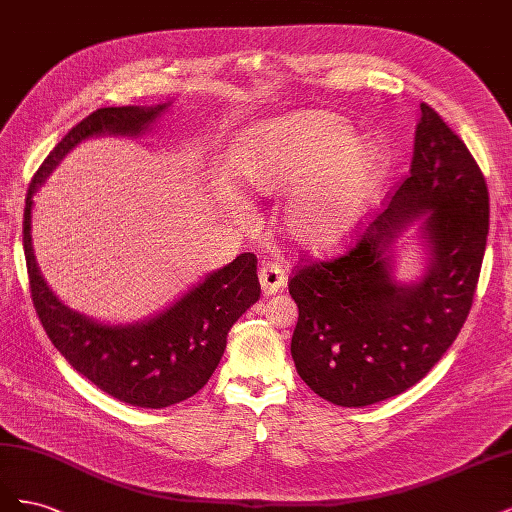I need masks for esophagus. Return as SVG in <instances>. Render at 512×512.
Returning a JSON list of instances; mask_svg holds the SVG:
<instances>
[{
	"instance_id": "obj_1",
	"label": "esophagus",
	"mask_w": 512,
	"mask_h": 512,
	"mask_svg": "<svg viewBox=\"0 0 512 512\" xmlns=\"http://www.w3.org/2000/svg\"><path fill=\"white\" fill-rule=\"evenodd\" d=\"M258 280L262 292L271 297V294L280 292L286 286V271L280 265V262H262V267L258 271Z\"/></svg>"
}]
</instances>
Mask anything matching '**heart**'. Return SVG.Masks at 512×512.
I'll use <instances>...</instances> for the list:
<instances>
[{
    "mask_svg": "<svg viewBox=\"0 0 512 512\" xmlns=\"http://www.w3.org/2000/svg\"><path fill=\"white\" fill-rule=\"evenodd\" d=\"M247 181L262 194H294L286 228L307 250L342 243L389 177L391 158L376 141H354L344 117L299 113L243 138Z\"/></svg>",
    "mask_w": 512,
    "mask_h": 512,
    "instance_id": "heart-1",
    "label": "heart"
}]
</instances>
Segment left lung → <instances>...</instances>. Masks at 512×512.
<instances>
[{"instance_id": "obj_1", "label": "left lung", "mask_w": 512, "mask_h": 512, "mask_svg": "<svg viewBox=\"0 0 512 512\" xmlns=\"http://www.w3.org/2000/svg\"><path fill=\"white\" fill-rule=\"evenodd\" d=\"M432 260L397 285L385 247L418 214ZM489 232V190L466 143L421 104L410 175L342 256L294 271L299 307L290 352L322 399L363 408L408 391L457 339L474 301Z\"/></svg>"}]
</instances>
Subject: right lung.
Here are the masks:
<instances>
[{"label":"right lung","mask_w":512,"mask_h":512,"mask_svg":"<svg viewBox=\"0 0 512 512\" xmlns=\"http://www.w3.org/2000/svg\"><path fill=\"white\" fill-rule=\"evenodd\" d=\"M168 104L156 108H98L61 138L27 188L23 247L32 301L42 327L61 356L111 397L138 408H168L196 395L218 367L226 335L241 314L260 299L256 256L241 254L230 265L141 324L111 327L72 312L42 280L32 245V207L38 185L66 153L89 136H138Z\"/></svg>","instance_id":"add662e5"}]
</instances>
